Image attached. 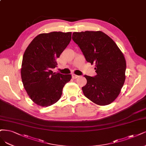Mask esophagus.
Instances as JSON below:
<instances>
[{"instance_id": "34e87169", "label": "esophagus", "mask_w": 146, "mask_h": 146, "mask_svg": "<svg viewBox=\"0 0 146 146\" xmlns=\"http://www.w3.org/2000/svg\"><path fill=\"white\" fill-rule=\"evenodd\" d=\"M72 78H73V79H77V78H78V77H79V76H78V75H77L72 74Z\"/></svg>"}]
</instances>
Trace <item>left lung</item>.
<instances>
[{
	"instance_id": "8db88e82",
	"label": "left lung",
	"mask_w": 146,
	"mask_h": 146,
	"mask_svg": "<svg viewBox=\"0 0 146 146\" xmlns=\"http://www.w3.org/2000/svg\"><path fill=\"white\" fill-rule=\"evenodd\" d=\"M72 39L86 61L95 64L97 75L94 77L84 75L87 80L82 88L84 96L100 106L112 103L125 79L126 62L123 52L111 38L100 31L74 32Z\"/></svg>"
}]
</instances>
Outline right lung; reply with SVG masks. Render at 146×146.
<instances>
[{
  "instance_id": "add662e5",
  "label": "right lung",
  "mask_w": 146,
  "mask_h": 146,
  "mask_svg": "<svg viewBox=\"0 0 146 146\" xmlns=\"http://www.w3.org/2000/svg\"><path fill=\"white\" fill-rule=\"evenodd\" d=\"M71 32L40 34L24 52L21 69L23 87L32 101L48 107L57 102L71 75L53 72L60 57L71 40Z\"/></svg>"
}]
</instances>
